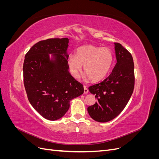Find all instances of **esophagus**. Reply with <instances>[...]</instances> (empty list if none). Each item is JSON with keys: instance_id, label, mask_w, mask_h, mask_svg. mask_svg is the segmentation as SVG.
<instances>
[{"instance_id": "1", "label": "esophagus", "mask_w": 159, "mask_h": 159, "mask_svg": "<svg viewBox=\"0 0 159 159\" xmlns=\"http://www.w3.org/2000/svg\"><path fill=\"white\" fill-rule=\"evenodd\" d=\"M84 93H85V94L88 93V91H89V90H88V89L87 88V87H86L85 85H84Z\"/></svg>"}]
</instances>
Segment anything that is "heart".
Listing matches in <instances>:
<instances>
[{
  "mask_svg": "<svg viewBox=\"0 0 159 159\" xmlns=\"http://www.w3.org/2000/svg\"><path fill=\"white\" fill-rule=\"evenodd\" d=\"M68 62L71 73L75 78L78 77L82 65H84V71L89 78L97 81L108 74L113 66V56L106 48L85 46L77 50L76 56L70 55Z\"/></svg>",
  "mask_w": 159,
  "mask_h": 159,
  "instance_id": "obj_1",
  "label": "heart"
}]
</instances>
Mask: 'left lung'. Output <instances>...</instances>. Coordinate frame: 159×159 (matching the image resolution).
<instances>
[{"instance_id": "obj_1", "label": "left lung", "mask_w": 159, "mask_h": 159, "mask_svg": "<svg viewBox=\"0 0 159 159\" xmlns=\"http://www.w3.org/2000/svg\"><path fill=\"white\" fill-rule=\"evenodd\" d=\"M117 64L111 73L102 82L91 85L89 91L97 102L88 107L90 117L98 122H107L124 109L133 92L134 62L131 53L115 42Z\"/></svg>"}]
</instances>
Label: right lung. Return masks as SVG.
<instances>
[{"label":"right lung","mask_w":159,"mask_h":159,"mask_svg":"<svg viewBox=\"0 0 159 159\" xmlns=\"http://www.w3.org/2000/svg\"><path fill=\"white\" fill-rule=\"evenodd\" d=\"M69 39L49 38L37 42L25 55L24 85L32 106L50 121L62 117L70 102L84 93V86L69 73L66 50ZM54 53L55 60H49Z\"/></svg>","instance_id":"1"}]
</instances>
